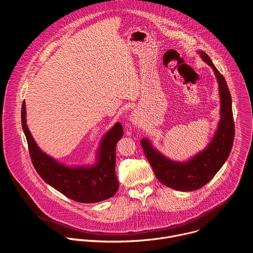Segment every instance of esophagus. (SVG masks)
<instances>
[{
	"label": "esophagus",
	"instance_id": "34e87169",
	"mask_svg": "<svg viewBox=\"0 0 253 253\" xmlns=\"http://www.w3.org/2000/svg\"><path fill=\"white\" fill-rule=\"evenodd\" d=\"M131 121H132L133 124H135V125L139 124V117H138V114H137L136 112H134V113L132 114V116H131Z\"/></svg>",
	"mask_w": 253,
	"mask_h": 253
}]
</instances>
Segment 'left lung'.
Returning a JSON list of instances; mask_svg holds the SVG:
<instances>
[{"label":"left lung","mask_w":253,"mask_h":253,"mask_svg":"<svg viewBox=\"0 0 253 253\" xmlns=\"http://www.w3.org/2000/svg\"><path fill=\"white\" fill-rule=\"evenodd\" d=\"M200 56L212 67L219 84L221 119L211 143L188 162L179 163L156 151L148 140L141 141L144 154L157 179L164 185L179 191H194L208 183L228 158L234 140L231 95L226 81L205 52L200 51Z\"/></svg>","instance_id":"1"}]
</instances>
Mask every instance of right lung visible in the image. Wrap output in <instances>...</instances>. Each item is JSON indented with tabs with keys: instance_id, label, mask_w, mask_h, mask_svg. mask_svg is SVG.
<instances>
[{
	"instance_id": "right-lung-1",
	"label": "right lung",
	"mask_w": 253,
	"mask_h": 253,
	"mask_svg": "<svg viewBox=\"0 0 253 253\" xmlns=\"http://www.w3.org/2000/svg\"><path fill=\"white\" fill-rule=\"evenodd\" d=\"M21 118L32 163L46 183L68 198L81 203L100 202L115 195L119 187L115 174L116 144L123 136L120 123H116L104 136L98 162L94 166L69 168L49 157L37 146L26 124L25 102Z\"/></svg>"
}]
</instances>
